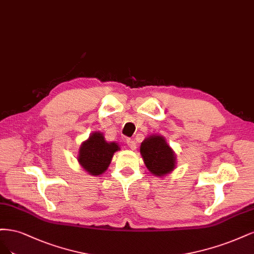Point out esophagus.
<instances>
[{"mask_svg":"<svg viewBox=\"0 0 254 254\" xmlns=\"http://www.w3.org/2000/svg\"><path fill=\"white\" fill-rule=\"evenodd\" d=\"M127 145H128L129 148L132 149V150H135V149H136V141L134 140V139H130V138L127 139Z\"/></svg>","mask_w":254,"mask_h":254,"instance_id":"1","label":"esophagus"}]
</instances>
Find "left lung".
Returning <instances> with one entry per match:
<instances>
[{
    "label": "left lung",
    "instance_id": "1",
    "mask_svg": "<svg viewBox=\"0 0 254 254\" xmlns=\"http://www.w3.org/2000/svg\"><path fill=\"white\" fill-rule=\"evenodd\" d=\"M140 154L144 165L155 176H166L175 169L176 156L174 151L160 135H151L140 145Z\"/></svg>",
    "mask_w": 254,
    "mask_h": 254
}]
</instances>
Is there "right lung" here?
Here are the masks:
<instances>
[{"label":"right lung","mask_w":254,"mask_h":254,"mask_svg":"<svg viewBox=\"0 0 254 254\" xmlns=\"http://www.w3.org/2000/svg\"><path fill=\"white\" fill-rule=\"evenodd\" d=\"M119 150L118 143L108 142L101 132H94L81 144L78 161L88 174L97 176L108 170L114 153Z\"/></svg>","instance_id":"1"}]
</instances>
